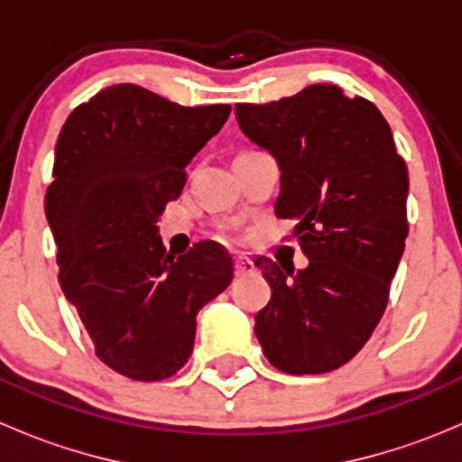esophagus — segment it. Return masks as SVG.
Segmentation results:
<instances>
[{"mask_svg": "<svg viewBox=\"0 0 462 462\" xmlns=\"http://www.w3.org/2000/svg\"><path fill=\"white\" fill-rule=\"evenodd\" d=\"M254 270V263L250 259H244V257H236L235 259V273L236 277H241V274H248Z\"/></svg>", "mask_w": 462, "mask_h": 462, "instance_id": "obj_1", "label": "esophagus"}]
</instances>
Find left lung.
<instances>
[{
    "instance_id": "8db88e82",
    "label": "left lung",
    "mask_w": 462,
    "mask_h": 462,
    "mask_svg": "<svg viewBox=\"0 0 462 462\" xmlns=\"http://www.w3.org/2000/svg\"><path fill=\"white\" fill-rule=\"evenodd\" d=\"M241 132L282 170L279 218H295L309 265L259 257L270 283L254 318L263 356L283 374H328L375 330L409 235V174L374 102L310 85L268 105H236Z\"/></svg>"
}]
</instances>
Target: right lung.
<instances>
[{
    "instance_id": "obj_1",
    "label": "right lung",
    "mask_w": 462,
    "mask_h": 462,
    "mask_svg": "<svg viewBox=\"0 0 462 462\" xmlns=\"http://www.w3.org/2000/svg\"><path fill=\"white\" fill-rule=\"evenodd\" d=\"M230 109L114 85L76 106L60 132L44 199L58 279L96 356L120 375L156 382L183 369L199 310L230 286L221 245L197 244L174 259L156 227Z\"/></svg>"
}]
</instances>
